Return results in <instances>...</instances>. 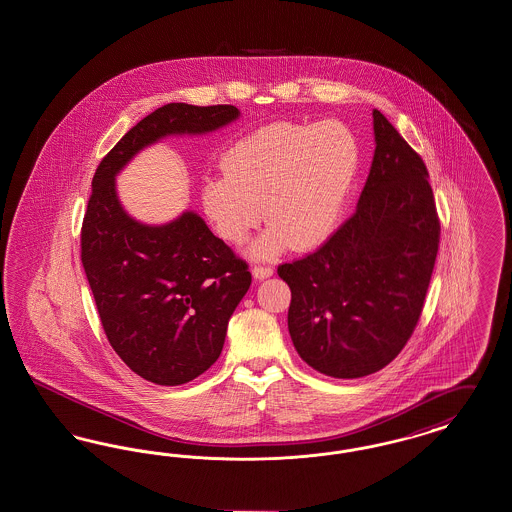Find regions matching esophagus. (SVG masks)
<instances>
[{
	"mask_svg": "<svg viewBox=\"0 0 512 512\" xmlns=\"http://www.w3.org/2000/svg\"><path fill=\"white\" fill-rule=\"evenodd\" d=\"M251 274H253L255 280H265V278H270L274 274V270H272V267H253L251 268Z\"/></svg>",
	"mask_w": 512,
	"mask_h": 512,
	"instance_id": "34e87169",
	"label": "esophagus"
}]
</instances>
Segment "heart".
Wrapping results in <instances>:
<instances>
[{"instance_id": "b5f03b06", "label": "heart", "mask_w": 512, "mask_h": 512, "mask_svg": "<svg viewBox=\"0 0 512 512\" xmlns=\"http://www.w3.org/2000/svg\"><path fill=\"white\" fill-rule=\"evenodd\" d=\"M359 165V142L345 124L274 122L228 147L224 176L203 182V213L234 245L265 215L270 226L251 245V257L267 259L288 245L311 251L340 226Z\"/></svg>"}]
</instances>
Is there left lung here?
Here are the masks:
<instances>
[{
    "instance_id": "1",
    "label": "left lung",
    "mask_w": 512,
    "mask_h": 512,
    "mask_svg": "<svg viewBox=\"0 0 512 512\" xmlns=\"http://www.w3.org/2000/svg\"><path fill=\"white\" fill-rule=\"evenodd\" d=\"M372 128L376 149L353 217L315 253L278 267L292 290L293 347L332 378H363L399 355L438 255L424 161L378 109Z\"/></svg>"
}]
</instances>
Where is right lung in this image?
Masks as SVG:
<instances>
[{
  "instance_id": "obj_1",
  "label": "right lung",
  "mask_w": 512,
  "mask_h": 512,
  "mask_svg": "<svg viewBox=\"0 0 512 512\" xmlns=\"http://www.w3.org/2000/svg\"><path fill=\"white\" fill-rule=\"evenodd\" d=\"M238 119L234 105H163L122 136L92 180L80 234L84 272L111 347L157 386L186 384L219 359L251 272L195 211L165 224L130 217L115 178L146 147Z\"/></svg>"
}]
</instances>
